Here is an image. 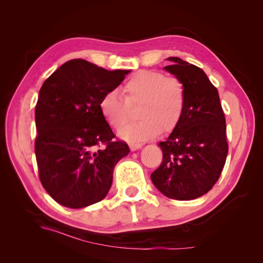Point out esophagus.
I'll return each instance as SVG.
<instances>
[{"label":"esophagus","instance_id":"1","mask_svg":"<svg viewBox=\"0 0 263 263\" xmlns=\"http://www.w3.org/2000/svg\"><path fill=\"white\" fill-rule=\"evenodd\" d=\"M141 147H142V144H140V142H132V144H129V148L132 151H136Z\"/></svg>","mask_w":263,"mask_h":263}]
</instances>
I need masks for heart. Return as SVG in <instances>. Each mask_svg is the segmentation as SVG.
Instances as JSON below:
<instances>
[{
	"label": "heart",
	"instance_id": "heart-1",
	"mask_svg": "<svg viewBox=\"0 0 263 263\" xmlns=\"http://www.w3.org/2000/svg\"><path fill=\"white\" fill-rule=\"evenodd\" d=\"M126 100L118 90L106 91L100 100V112L109 126L118 128L129 117L128 104H140L138 121L118 130L119 138L140 142L177 126L185 106V92L176 78L153 70H141L124 85Z\"/></svg>",
	"mask_w": 263,
	"mask_h": 263
}]
</instances>
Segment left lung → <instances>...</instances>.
<instances>
[{"label":"left lung","instance_id":"obj_1","mask_svg":"<svg viewBox=\"0 0 263 263\" xmlns=\"http://www.w3.org/2000/svg\"><path fill=\"white\" fill-rule=\"evenodd\" d=\"M163 69L185 92L181 119L169 137L159 142L162 162L151 181L169 198L189 201L206 194L217 182L228 154L226 121L217 89L204 71L178 57Z\"/></svg>","mask_w":263,"mask_h":263}]
</instances>
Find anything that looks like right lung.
<instances>
[{
    "label": "right lung",
    "mask_w": 263,
    "mask_h": 263,
    "mask_svg": "<svg viewBox=\"0 0 263 263\" xmlns=\"http://www.w3.org/2000/svg\"><path fill=\"white\" fill-rule=\"evenodd\" d=\"M130 70L108 71L72 59L44 82L35 109L39 178L53 200L82 209L104 198L116 163L129 154L100 112V100ZM101 144L104 147L99 148Z\"/></svg>",
    "instance_id": "add662e5"
}]
</instances>
